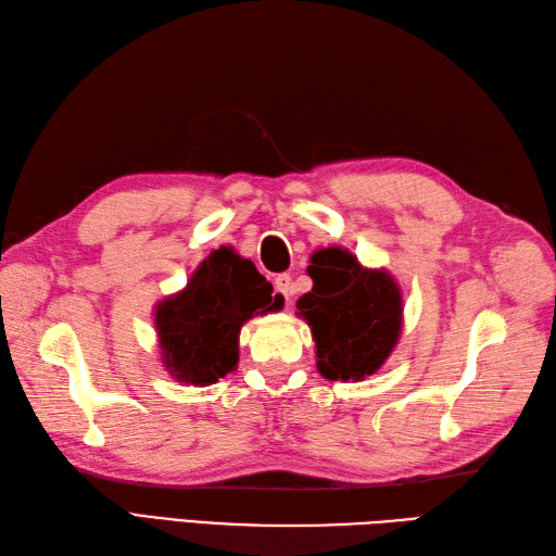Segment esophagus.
<instances>
[{"label":"esophagus","mask_w":556,"mask_h":556,"mask_svg":"<svg viewBox=\"0 0 556 556\" xmlns=\"http://www.w3.org/2000/svg\"><path fill=\"white\" fill-rule=\"evenodd\" d=\"M275 289H277V293H281L283 298H287V303H289V295L293 293V279H291V275H277Z\"/></svg>","instance_id":"1"}]
</instances>
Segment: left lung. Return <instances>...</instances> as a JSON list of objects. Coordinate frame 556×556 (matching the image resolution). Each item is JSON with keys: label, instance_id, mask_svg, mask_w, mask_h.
Listing matches in <instances>:
<instances>
[{"label": "left lung", "instance_id": "8db88e82", "mask_svg": "<svg viewBox=\"0 0 556 556\" xmlns=\"http://www.w3.org/2000/svg\"><path fill=\"white\" fill-rule=\"evenodd\" d=\"M298 315L312 329L317 368L329 380L374 376L402 336V291L388 269L364 267L348 249H324Z\"/></svg>", "mask_w": 556, "mask_h": 556}]
</instances>
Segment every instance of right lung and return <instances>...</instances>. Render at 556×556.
<instances>
[{
    "label": "right lung",
    "mask_w": 556,
    "mask_h": 556,
    "mask_svg": "<svg viewBox=\"0 0 556 556\" xmlns=\"http://www.w3.org/2000/svg\"><path fill=\"white\" fill-rule=\"evenodd\" d=\"M275 307L273 283L253 263L227 249L213 251L188 287L154 309L166 371L185 386H213L237 368L244 321Z\"/></svg>",
    "instance_id": "right-lung-1"
}]
</instances>
